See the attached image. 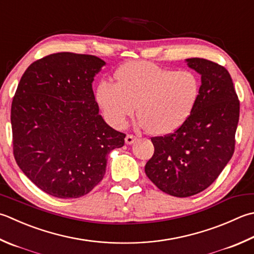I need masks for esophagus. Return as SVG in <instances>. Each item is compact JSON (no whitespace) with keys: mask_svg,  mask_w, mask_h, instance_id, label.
<instances>
[{"mask_svg":"<svg viewBox=\"0 0 254 254\" xmlns=\"http://www.w3.org/2000/svg\"><path fill=\"white\" fill-rule=\"evenodd\" d=\"M135 141H136V137L132 135V134H127L126 136V143L128 144V145H130V144H133Z\"/></svg>","mask_w":254,"mask_h":254,"instance_id":"34e87169","label":"esophagus"}]
</instances>
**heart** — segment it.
Returning <instances> with one entry per match:
<instances>
[{
    "instance_id": "1",
    "label": "heart",
    "mask_w": 254,
    "mask_h": 254,
    "mask_svg": "<svg viewBox=\"0 0 254 254\" xmlns=\"http://www.w3.org/2000/svg\"><path fill=\"white\" fill-rule=\"evenodd\" d=\"M117 83L98 84L96 99L106 120L123 128L128 118H141L140 127L155 135L178 130L195 109L200 81L190 70H172L147 62L124 64L116 73Z\"/></svg>"
}]
</instances>
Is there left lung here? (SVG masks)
I'll list each match as a JSON object with an SVG mask.
<instances>
[{
	"label": "left lung",
	"instance_id": "1",
	"mask_svg": "<svg viewBox=\"0 0 254 254\" xmlns=\"http://www.w3.org/2000/svg\"><path fill=\"white\" fill-rule=\"evenodd\" d=\"M201 76L199 98L190 119L174 133L152 137L154 154L145 174L157 188L175 197L205 190L235 152L240 102L230 73L203 58L186 59Z\"/></svg>",
	"mask_w": 254,
	"mask_h": 254
}]
</instances>
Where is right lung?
Here are the masks:
<instances>
[{"mask_svg": "<svg viewBox=\"0 0 254 254\" xmlns=\"http://www.w3.org/2000/svg\"><path fill=\"white\" fill-rule=\"evenodd\" d=\"M106 64L92 55L52 54L34 62L13 98V153L39 190L57 198L90 192L126 134L99 114L92 81Z\"/></svg>", "mask_w": 254, "mask_h": 254, "instance_id": "1", "label": "right lung"}]
</instances>
